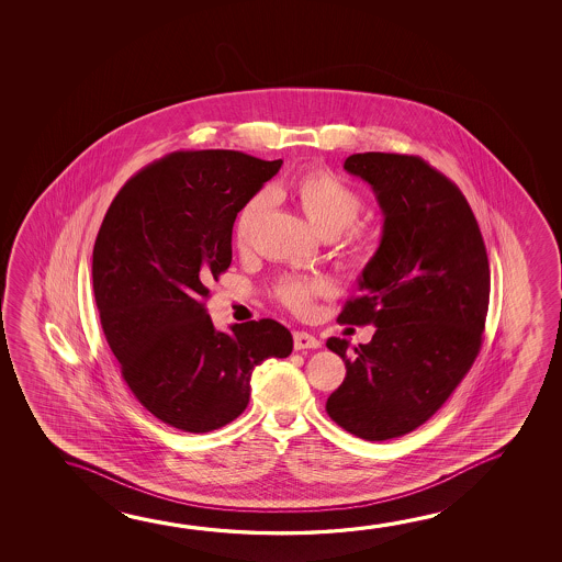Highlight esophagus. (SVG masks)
<instances>
[{
    "label": "esophagus",
    "instance_id": "obj_1",
    "mask_svg": "<svg viewBox=\"0 0 562 562\" xmlns=\"http://www.w3.org/2000/svg\"><path fill=\"white\" fill-rule=\"evenodd\" d=\"M294 347L295 350L319 349V347H322V342H319V339H317V337H313V335H310V333L295 331Z\"/></svg>",
    "mask_w": 562,
    "mask_h": 562
}]
</instances>
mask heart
Wrapping results in <instances>:
<instances>
[{
	"label": "heart",
	"instance_id": "heart-1",
	"mask_svg": "<svg viewBox=\"0 0 562 562\" xmlns=\"http://www.w3.org/2000/svg\"><path fill=\"white\" fill-rule=\"evenodd\" d=\"M292 193L307 217V222L312 223L313 229L322 233L323 237H337L357 222V217L362 212V198L359 192L325 168H313L300 176L292 186ZM268 205H270V193L258 192L240 207L235 222V240L239 247L249 245L250 235L260 222V217L267 213ZM369 237L355 235L352 249H350L352 258L364 260L369 257ZM325 290H327V282L322 278L290 277L284 278L277 285V295L285 307L294 312H307L313 297L323 294Z\"/></svg>",
	"mask_w": 562,
	"mask_h": 562
}]
</instances>
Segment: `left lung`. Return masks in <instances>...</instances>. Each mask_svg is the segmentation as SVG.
Listing matches in <instances>:
<instances>
[{
	"label": "left lung",
	"mask_w": 562,
	"mask_h": 562,
	"mask_svg": "<svg viewBox=\"0 0 562 562\" xmlns=\"http://www.w3.org/2000/svg\"><path fill=\"white\" fill-rule=\"evenodd\" d=\"M345 170L372 188L384 227L339 322L376 333L352 350L327 339L347 376L325 409L345 431L386 441L424 425L479 357L490 268L467 198L424 158L360 153Z\"/></svg>",
	"instance_id": "1"
}]
</instances>
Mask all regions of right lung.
Returning a JSON list of instances; mask_svg holds the SVG:
<instances>
[{
	"mask_svg": "<svg viewBox=\"0 0 562 562\" xmlns=\"http://www.w3.org/2000/svg\"><path fill=\"white\" fill-rule=\"evenodd\" d=\"M280 166L237 150L172 153L133 176L103 217L92 278L105 339L138 402L180 431L231 424L255 367L294 347L274 319L223 333L205 310L237 213Z\"/></svg>",
	"mask_w": 562,
	"mask_h": 562,
	"instance_id": "obj_1",
	"label": "right lung"
}]
</instances>
